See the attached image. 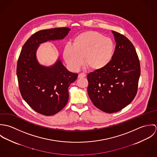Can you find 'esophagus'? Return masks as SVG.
<instances>
[{
	"label": "esophagus",
	"mask_w": 157,
	"mask_h": 157,
	"mask_svg": "<svg viewBox=\"0 0 157 157\" xmlns=\"http://www.w3.org/2000/svg\"><path fill=\"white\" fill-rule=\"evenodd\" d=\"M85 77H86V74L85 73H80L78 74V78H83Z\"/></svg>",
	"instance_id": "1"
}]
</instances>
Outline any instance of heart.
Masks as SVG:
<instances>
[{
  "mask_svg": "<svg viewBox=\"0 0 157 157\" xmlns=\"http://www.w3.org/2000/svg\"><path fill=\"white\" fill-rule=\"evenodd\" d=\"M115 45L112 39L96 31H85L77 35L72 45H66L63 57L67 65L77 71L83 63L93 71L108 66L112 60Z\"/></svg>",
  "mask_w": 157,
  "mask_h": 157,
  "instance_id": "heart-1",
  "label": "heart"
}]
</instances>
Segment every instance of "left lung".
I'll use <instances>...</instances> for the list:
<instances>
[{
  "mask_svg": "<svg viewBox=\"0 0 157 157\" xmlns=\"http://www.w3.org/2000/svg\"><path fill=\"white\" fill-rule=\"evenodd\" d=\"M112 33L116 46L111 62L87 76L90 100L106 113L118 112L132 102L140 76V60L134 46L124 36Z\"/></svg>",
  "mask_w": 157,
  "mask_h": 157,
  "instance_id": "8db88e82",
  "label": "left lung"
}]
</instances>
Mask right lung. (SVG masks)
Here are the masks:
<instances>
[{
    "label": "right lung",
    "mask_w": 157,
    "mask_h": 157,
    "mask_svg": "<svg viewBox=\"0 0 157 157\" xmlns=\"http://www.w3.org/2000/svg\"><path fill=\"white\" fill-rule=\"evenodd\" d=\"M70 28L40 30L33 34L23 46L17 65V76L23 100L36 112L50 116L60 112L67 104L68 87L78 74L69 72L59 58L51 67L40 65L36 57L40 44L63 39Z\"/></svg>",
    "instance_id": "add662e5"
}]
</instances>
